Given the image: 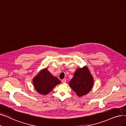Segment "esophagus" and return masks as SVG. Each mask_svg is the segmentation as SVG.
I'll return each instance as SVG.
<instances>
[{
    "label": "esophagus",
    "mask_w": 126,
    "mask_h": 126,
    "mask_svg": "<svg viewBox=\"0 0 126 126\" xmlns=\"http://www.w3.org/2000/svg\"><path fill=\"white\" fill-rule=\"evenodd\" d=\"M66 79H63V80H62V82L63 83H65V82H66Z\"/></svg>",
    "instance_id": "esophagus-1"
}]
</instances>
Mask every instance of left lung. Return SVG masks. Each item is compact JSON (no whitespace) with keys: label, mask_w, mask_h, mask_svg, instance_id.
<instances>
[{"label":"left lung","mask_w":126,"mask_h":126,"mask_svg":"<svg viewBox=\"0 0 126 126\" xmlns=\"http://www.w3.org/2000/svg\"><path fill=\"white\" fill-rule=\"evenodd\" d=\"M93 85L94 78L86 66L77 69L73 78L69 82V86L79 97L88 94Z\"/></svg>","instance_id":"1"}]
</instances>
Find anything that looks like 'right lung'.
<instances>
[{
  "label": "right lung",
  "mask_w": 126,
  "mask_h": 126,
  "mask_svg": "<svg viewBox=\"0 0 126 126\" xmlns=\"http://www.w3.org/2000/svg\"><path fill=\"white\" fill-rule=\"evenodd\" d=\"M32 82L35 90L42 95H47L56 85L61 83L60 80L49 72L47 67L42 69L33 78Z\"/></svg>",
  "instance_id": "right-lung-1"
}]
</instances>
